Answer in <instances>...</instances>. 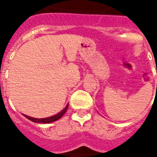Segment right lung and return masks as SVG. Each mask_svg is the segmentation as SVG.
Returning <instances> with one entry per match:
<instances>
[{
  "label": "right lung",
  "mask_w": 157,
  "mask_h": 157,
  "mask_svg": "<svg viewBox=\"0 0 157 157\" xmlns=\"http://www.w3.org/2000/svg\"><path fill=\"white\" fill-rule=\"evenodd\" d=\"M69 104L65 106V108L62 111L55 114L54 116H51V117H48V118H33V117H29L28 115H24L26 118L31 120V121L34 122V123H39V124H49V123H52V122H55L56 120H58L59 118H61L62 116L64 115L65 113V112L67 111V109H68Z\"/></svg>",
  "instance_id": "obj_1"
}]
</instances>
